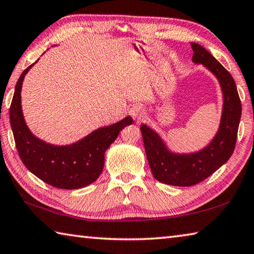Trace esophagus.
<instances>
[{"label": "esophagus", "mask_w": 254, "mask_h": 254, "mask_svg": "<svg viewBox=\"0 0 254 254\" xmlns=\"http://www.w3.org/2000/svg\"><path fill=\"white\" fill-rule=\"evenodd\" d=\"M130 114L133 119H141L144 115V109L140 105H133L130 109Z\"/></svg>", "instance_id": "34e87169"}]
</instances>
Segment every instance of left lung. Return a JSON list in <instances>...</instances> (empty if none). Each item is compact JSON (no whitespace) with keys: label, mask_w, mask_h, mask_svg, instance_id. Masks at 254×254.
I'll list each match as a JSON object with an SVG mask.
<instances>
[{"label":"left lung","mask_w":254,"mask_h":254,"mask_svg":"<svg viewBox=\"0 0 254 254\" xmlns=\"http://www.w3.org/2000/svg\"><path fill=\"white\" fill-rule=\"evenodd\" d=\"M192 62L201 64L214 74L223 93L220 127L209 144L199 151L176 153L170 151L161 136L145 124L140 127L148 162L153 177L171 186L188 187L209 177L231 158L234 151L241 119V101L233 77L204 47L190 42Z\"/></svg>","instance_id":"1"}]
</instances>
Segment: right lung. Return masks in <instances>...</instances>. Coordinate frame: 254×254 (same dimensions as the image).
<instances>
[{
    "mask_svg": "<svg viewBox=\"0 0 254 254\" xmlns=\"http://www.w3.org/2000/svg\"><path fill=\"white\" fill-rule=\"evenodd\" d=\"M34 64L21 74L10 107V123L19 156L28 170L50 186L60 189L88 186L102 174L106 150L117 139L120 131L132 124L133 120L127 117L112 126L97 128L68 145H55L40 140L29 130L21 107L24 76Z\"/></svg>",
    "mask_w": 254,
    "mask_h": 254,
    "instance_id": "1",
    "label": "right lung"
}]
</instances>
